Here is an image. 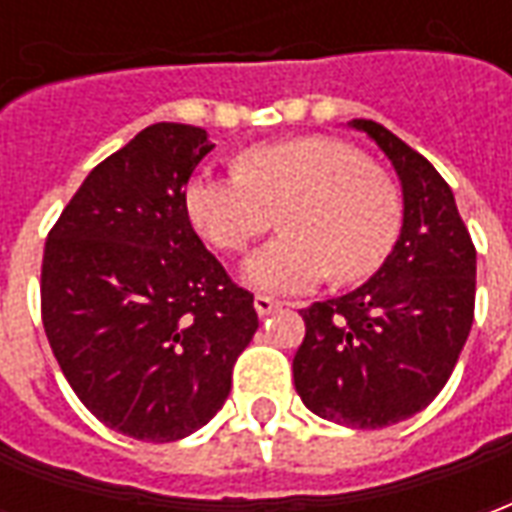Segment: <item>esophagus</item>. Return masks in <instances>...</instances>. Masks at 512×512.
Returning a JSON list of instances; mask_svg holds the SVG:
<instances>
[{"label":"esophagus","instance_id":"esophagus-1","mask_svg":"<svg viewBox=\"0 0 512 512\" xmlns=\"http://www.w3.org/2000/svg\"><path fill=\"white\" fill-rule=\"evenodd\" d=\"M282 307V301L271 299V296H255V310L260 318H266L271 312H277Z\"/></svg>","mask_w":512,"mask_h":512}]
</instances>
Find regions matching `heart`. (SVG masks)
<instances>
[{
	"label": "heart",
	"instance_id": "1",
	"mask_svg": "<svg viewBox=\"0 0 512 512\" xmlns=\"http://www.w3.org/2000/svg\"><path fill=\"white\" fill-rule=\"evenodd\" d=\"M183 205L194 230L222 252H241L274 224L282 233L246 257L241 277L268 293H299L334 271L370 277L400 233V194L356 147L329 136L266 142L235 158L233 178L200 172Z\"/></svg>",
	"mask_w": 512,
	"mask_h": 512
}]
</instances>
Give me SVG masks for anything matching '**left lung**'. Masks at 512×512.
Segmentation results:
<instances>
[{
    "instance_id": "1",
    "label": "left lung",
    "mask_w": 512,
    "mask_h": 512,
    "mask_svg": "<svg viewBox=\"0 0 512 512\" xmlns=\"http://www.w3.org/2000/svg\"><path fill=\"white\" fill-rule=\"evenodd\" d=\"M392 161L403 227L365 285L301 310L293 384L312 414L376 430L439 395L474 321L477 252L452 189L428 158L373 120H351Z\"/></svg>"
}]
</instances>
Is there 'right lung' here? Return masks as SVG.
<instances>
[{"instance_id":"right-lung-1","label":"right lung","mask_w":512,"mask_h":512,"mask_svg":"<svg viewBox=\"0 0 512 512\" xmlns=\"http://www.w3.org/2000/svg\"><path fill=\"white\" fill-rule=\"evenodd\" d=\"M211 150L205 128L147 126L84 178L43 249L51 351L84 406L131 439L200 430L257 332L252 293L205 249L183 205Z\"/></svg>"}]
</instances>
